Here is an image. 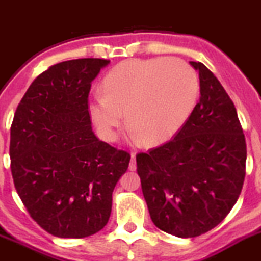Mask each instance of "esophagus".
Returning <instances> with one entry per match:
<instances>
[{"mask_svg":"<svg viewBox=\"0 0 261 261\" xmlns=\"http://www.w3.org/2000/svg\"><path fill=\"white\" fill-rule=\"evenodd\" d=\"M128 169L131 171H135L136 170V161H135V153H131V160H130V165H128Z\"/></svg>","mask_w":261,"mask_h":261,"instance_id":"1","label":"esophagus"}]
</instances>
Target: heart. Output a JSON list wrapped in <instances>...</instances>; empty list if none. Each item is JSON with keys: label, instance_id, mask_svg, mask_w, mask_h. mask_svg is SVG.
<instances>
[{"label": "heart", "instance_id": "heart-1", "mask_svg": "<svg viewBox=\"0 0 261 261\" xmlns=\"http://www.w3.org/2000/svg\"><path fill=\"white\" fill-rule=\"evenodd\" d=\"M103 90L87 104L99 134L113 140L126 113L134 138L155 147L171 140L188 122L198 101L199 82L184 60L152 58L116 65L106 75Z\"/></svg>", "mask_w": 261, "mask_h": 261}]
</instances>
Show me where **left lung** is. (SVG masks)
<instances>
[{
	"mask_svg": "<svg viewBox=\"0 0 261 261\" xmlns=\"http://www.w3.org/2000/svg\"><path fill=\"white\" fill-rule=\"evenodd\" d=\"M201 97L170 142L136 154L150 219L180 238L208 232L229 214L246 175V140L237 111L214 73L191 62Z\"/></svg>",
	"mask_w": 261,
	"mask_h": 261,
	"instance_id": "left-lung-1",
	"label": "left lung"
}]
</instances>
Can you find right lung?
<instances>
[{
  "label": "right lung",
  "instance_id": "add662e5",
  "mask_svg": "<svg viewBox=\"0 0 261 261\" xmlns=\"http://www.w3.org/2000/svg\"><path fill=\"white\" fill-rule=\"evenodd\" d=\"M109 60L58 63L24 94L10 130L15 189L32 219L50 234L84 238L107 225L112 193L130 154L96 138L87 99Z\"/></svg>",
  "mask_w": 261,
  "mask_h": 261
}]
</instances>
